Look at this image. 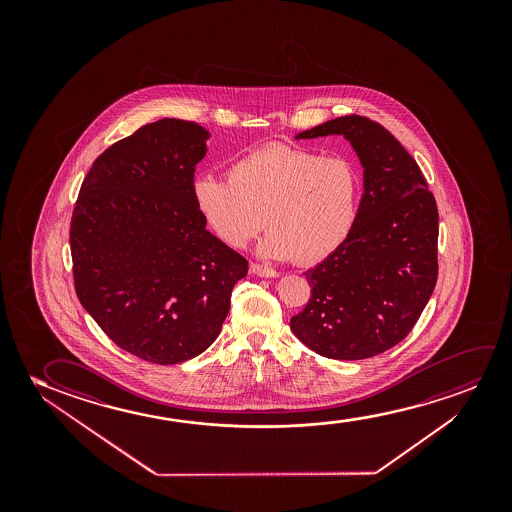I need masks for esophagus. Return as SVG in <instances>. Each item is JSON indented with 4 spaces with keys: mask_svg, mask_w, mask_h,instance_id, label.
I'll use <instances>...</instances> for the list:
<instances>
[{
    "mask_svg": "<svg viewBox=\"0 0 512 512\" xmlns=\"http://www.w3.org/2000/svg\"><path fill=\"white\" fill-rule=\"evenodd\" d=\"M250 273L255 274V276H259V278H276L278 273L271 269V267L260 266V264H252L250 266Z\"/></svg>",
    "mask_w": 512,
    "mask_h": 512,
    "instance_id": "34e87169",
    "label": "esophagus"
}]
</instances>
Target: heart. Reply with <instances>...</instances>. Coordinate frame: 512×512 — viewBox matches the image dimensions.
Listing matches in <instances>:
<instances>
[{"label": "heart", "instance_id": "heart-1", "mask_svg": "<svg viewBox=\"0 0 512 512\" xmlns=\"http://www.w3.org/2000/svg\"><path fill=\"white\" fill-rule=\"evenodd\" d=\"M192 197L199 215L225 245L243 248L264 224L269 231L260 243L264 257L315 264L350 238L360 204V176L343 157L274 145L232 162L227 180L196 176Z\"/></svg>", "mask_w": 512, "mask_h": 512}]
</instances>
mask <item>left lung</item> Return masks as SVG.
<instances>
[{"mask_svg": "<svg viewBox=\"0 0 512 512\" xmlns=\"http://www.w3.org/2000/svg\"><path fill=\"white\" fill-rule=\"evenodd\" d=\"M350 141L364 168V194L350 238L304 273L311 299L290 329L318 355L374 357L418 322L437 281L439 213L418 164L378 122L346 115L295 140Z\"/></svg>", "mask_w": 512, "mask_h": 512, "instance_id": "8db88e82", "label": "left lung"}]
</instances>
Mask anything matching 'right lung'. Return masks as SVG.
I'll list each match as a JSON object with an SVG mask.
<instances>
[{"label": "right lung", "mask_w": 512, "mask_h": 512, "mask_svg": "<svg viewBox=\"0 0 512 512\" xmlns=\"http://www.w3.org/2000/svg\"><path fill=\"white\" fill-rule=\"evenodd\" d=\"M210 136L189 120L140 127L94 161L73 210L78 299L113 343L152 364L210 348L248 273L245 257L206 231L192 197Z\"/></svg>", "instance_id": "add662e5"}]
</instances>
